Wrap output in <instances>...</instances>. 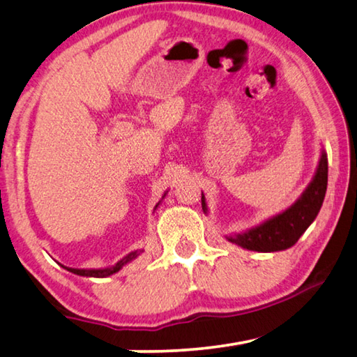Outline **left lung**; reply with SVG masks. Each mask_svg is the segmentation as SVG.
Listing matches in <instances>:
<instances>
[{"mask_svg": "<svg viewBox=\"0 0 357 357\" xmlns=\"http://www.w3.org/2000/svg\"><path fill=\"white\" fill-rule=\"evenodd\" d=\"M326 187H328V157L323 153L315 178L291 208L264 222L263 225L252 228L245 233L228 236V241L244 247L247 250L257 252H277L288 249V247L298 243L302 233L315 220L319 209H321ZM202 204L203 209H206L203 197Z\"/></svg>", "mask_w": 357, "mask_h": 357, "instance_id": "left-lung-1", "label": "left lung"}]
</instances>
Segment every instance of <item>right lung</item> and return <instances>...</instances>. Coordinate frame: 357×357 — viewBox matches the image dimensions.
Here are the masks:
<instances>
[{
	"instance_id": "1",
	"label": "right lung",
	"mask_w": 357,
	"mask_h": 357,
	"mask_svg": "<svg viewBox=\"0 0 357 357\" xmlns=\"http://www.w3.org/2000/svg\"><path fill=\"white\" fill-rule=\"evenodd\" d=\"M138 253H140V252H137V250L130 252L128 257L119 259V261L114 266H112V268H105V269H74V268H66V269H68L69 273H74L77 275H83V277H108V275H112L114 273H118V271L123 268L124 264H128L129 261H132V259H134L138 255Z\"/></svg>"
}]
</instances>
